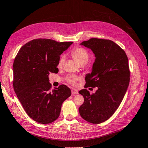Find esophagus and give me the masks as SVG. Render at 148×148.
<instances>
[{"mask_svg":"<svg viewBox=\"0 0 148 148\" xmlns=\"http://www.w3.org/2000/svg\"><path fill=\"white\" fill-rule=\"evenodd\" d=\"M71 92H72V94H74V95L78 93L77 90H76L75 88H72V89H71Z\"/></svg>","mask_w":148,"mask_h":148,"instance_id":"esophagus-1","label":"esophagus"}]
</instances>
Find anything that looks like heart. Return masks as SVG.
I'll use <instances>...</instances> for the list:
<instances>
[{
  "label": "heart",
  "mask_w": 148,
  "mask_h": 148,
  "mask_svg": "<svg viewBox=\"0 0 148 148\" xmlns=\"http://www.w3.org/2000/svg\"><path fill=\"white\" fill-rule=\"evenodd\" d=\"M71 55H72L74 59L79 65L86 64L89 60V53L86 50L82 48V47H78V48L74 49L71 51ZM64 61L65 56L64 55H61L58 63V68H61L63 65ZM79 78L74 75H70L67 77L68 82L72 85L75 84L76 81Z\"/></svg>",
  "instance_id": "b5f03b06"
}]
</instances>
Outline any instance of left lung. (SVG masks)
<instances>
[{"label": "left lung", "instance_id": "obj_1", "mask_svg": "<svg viewBox=\"0 0 148 148\" xmlns=\"http://www.w3.org/2000/svg\"><path fill=\"white\" fill-rule=\"evenodd\" d=\"M80 45L91 49L96 58L84 87L98 90L92 95L80 90L84 102L79 111L84 120L98 124L113 115L124 97L130 82L128 60L124 50L110 40L92 38Z\"/></svg>", "mask_w": 148, "mask_h": 148}]
</instances>
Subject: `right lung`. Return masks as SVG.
Returning a JSON list of instances; mask_svg holds the SVG:
<instances>
[{"mask_svg": "<svg viewBox=\"0 0 148 148\" xmlns=\"http://www.w3.org/2000/svg\"><path fill=\"white\" fill-rule=\"evenodd\" d=\"M73 43L34 39L21 47L14 60V90L27 115L38 123L47 124L56 120L62 104L71 96L65 85L51 91L49 75L58 73L60 56Z\"/></svg>", "mask_w": 148, "mask_h": 148, "instance_id": "right-lung-1", "label": "right lung"}]
</instances>
